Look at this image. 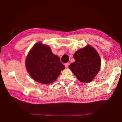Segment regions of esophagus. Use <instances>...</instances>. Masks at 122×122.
<instances>
[{"label": "esophagus", "instance_id": "1", "mask_svg": "<svg viewBox=\"0 0 122 122\" xmlns=\"http://www.w3.org/2000/svg\"><path fill=\"white\" fill-rule=\"evenodd\" d=\"M69 65V63H66L65 64V66L66 68H68V67Z\"/></svg>", "mask_w": 122, "mask_h": 122}]
</instances>
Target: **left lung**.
<instances>
[{
	"instance_id": "1",
	"label": "left lung",
	"mask_w": 122,
	"mask_h": 122,
	"mask_svg": "<svg viewBox=\"0 0 122 122\" xmlns=\"http://www.w3.org/2000/svg\"><path fill=\"white\" fill-rule=\"evenodd\" d=\"M75 62L69 66L80 82L88 83L100 71L101 61L97 51L91 46L80 49L74 54Z\"/></svg>"
}]
</instances>
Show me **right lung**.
Instances as JSON below:
<instances>
[{
	"label": "right lung",
	"mask_w": 122,
	"mask_h": 122,
	"mask_svg": "<svg viewBox=\"0 0 122 122\" xmlns=\"http://www.w3.org/2000/svg\"><path fill=\"white\" fill-rule=\"evenodd\" d=\"M26 67L33 79L46 84L55 81L65 68L59 57L51 52L50 47L41 42L35 44L30 51Z\"/></svg>",
	"instance_id": "obj_1"
}]
</instances>
